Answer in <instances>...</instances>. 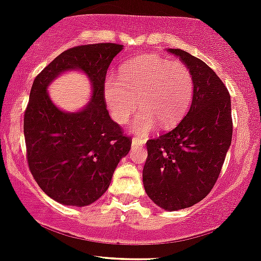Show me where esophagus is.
I'll use <instances>...</instances> for the list:
<instances>
[{
	"label": "esophagus",
	"mask_w": 261,
	"mask_h": 261,
	"mask_svg": "<svg viewBox=\"0 0 261 261\" xmlns=\"http://www.w3.org/2000/svg\"><path fill=\"white\" fill-rule=\"evenodd\" d=\"M145 140L142 139V138H133L132 139V146L133 148H138V146H143L144 145Z\"/></svg>",
	"instance_id": "esophagus-1"
}]
</instances>
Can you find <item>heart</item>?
<instances>
[{
	"label": "heart",
	"mask_w": 261,
	"mask_h": 261,
	"mask_svg": "<svg viewBox=\"0 0 261 261\" xmlns=\"http://www.w3.org/2000/svg\"><path fill=\"white\" fill-rule=\"evenodd\" d=\"M195 84L192 72L181 63L156 55H145L122 67L121 77L106 76L103 96L117 123H125L138 107L142 108L132 129L144 137L162 124L170 129L186 115Z\"/></svg>",
	"instance_id": "b5f03b06"
}]
</instances>
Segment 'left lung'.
<instances>
[{
	"label": "left lung",
	"instance_id": "8db88e82",
	"mask_svg": "<svg viewBox=\"0 0 261 261\" xmlns=\"http://www.w3.org/2000/svg\"><path fill=\"white\" fill-rule=\"evenodd\" d=\"M189 67L195 91L176 127L146 143V195L160 208L178 211L203 200L216 184L232 142L230 96L211 67L181 49H168Z\"/></svg>",
	"mask_w": 261,
	"mask_h": 261
}]
</instances>
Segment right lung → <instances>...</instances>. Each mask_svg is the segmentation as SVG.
<instances>
[{"instance_id":"right-lung-1","label":"right lung","mask_w":261,"mask_h":261,"mask_svg":"<svg viewBox=\"0 0 261 261\" xmlns=\"http://www.w3.org/2000/svg\"><path fill=\"white\" fill-rule=\"evenodd\" d=\"M123 45L89 44L67 49L37 76L24 113L29 170L49 197L65 206L84 207L107 191L130 139L111 119L103 84L113 58ZM80 71L92 84L90 101L75 113L51 101L47 87L59 75Z\"/></svg>"}]
</instances>
